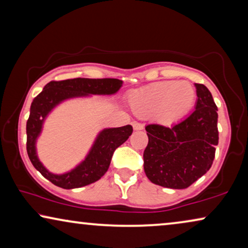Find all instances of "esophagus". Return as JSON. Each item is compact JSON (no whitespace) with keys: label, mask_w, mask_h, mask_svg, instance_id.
Wrapping results in <instances>:
<instances>
[{"label":"esophagus","mask_w":248,"mask_h":248,"mask_svg":"<svg viewBox=\"0 0 248 248\" xmlns=\"http://www.w3.org/2000/svg\"><path fill=\"white\" fill-rule=\"evenodd\" d=\"M132 128H134V130H141V129L144 128V125H142L140 123L134 121V123H132Z\"/></svg>","instance_id":"esophagus-1"}]
</instances>
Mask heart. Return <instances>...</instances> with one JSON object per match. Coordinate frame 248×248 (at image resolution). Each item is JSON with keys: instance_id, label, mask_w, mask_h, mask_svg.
Here are the masks:
<instances>
[{"instance_id": "heart-1", "label": "heart", "mask_w": 248, "mask_h": 248, "mask_svg": "<svg viewBox=\"0 0 248 248\" xmlns=\"http://www.w3.org/2000/svg\"><path fill=\"white\" fill-rule=\"evenodd\" d=\"M195 96V89L189 82L162 81L134 90L128 101L137 116H155L160 123L173 124L190 112Z\"/></svg>"}]
</instances>
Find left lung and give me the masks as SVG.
Returning a JSON list of instances; mask_svg holds the SVG:
<instances>
[{
    "mask_svg": "<svg viewBox=\"0 0 248 248\" xmlns=\"http://www.w3.org/2000/svg\"><path fill=\"white\" fill-rule=\"evenodd\" d=\"M197 89L195 110L181 123L146 125L148 145L144 170L151 182L170 189H186L210 170L218 145V113L210 91Z\"/></svg>",
    "mask_w": 248,
    "mask_h": 248,
    "instance_id": "1",
    "label": "left lung"
}]
</instances>
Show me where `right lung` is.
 <instances>
[{"label": "right lung", "mask_w": 248, "mask_h": 248, "mask_svg": "<svg viewBox=\"0 0 248 248\" xmlns=\"http://www.w3.org/2000/svg\"><path fill=\"white\" fill-rule=\"evenodd\" d=\"M121 86L123 81L117 78H78L51 81L34 97L27 121V152L34 169L41 175L62 189H76L96 182L107 173L114 151L132 134L130 124L100 131L85 159L64 174L51 173L43 165L38 158L36 142L43 130L45 119L62 101L89 95H111L116 94Z\"/></svg>", "instance_id": "right-lung-1"}]
</instances>
